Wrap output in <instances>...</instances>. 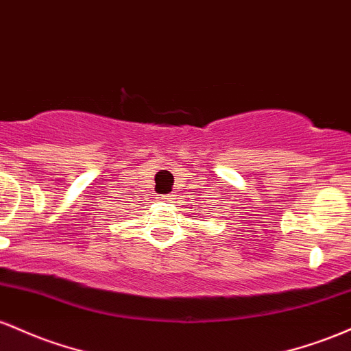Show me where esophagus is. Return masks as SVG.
Returning a JSON list of instances; mask_svg holds the SVG:
<instances>
[{
  "label": "esophagus",
  "mask_w": 351,
  "mask_h": 351,
  "mask_svg": "<svg viewBox=\"0 0 351 351\" xmlns=\"http://www.w3.org/2000/svg\"><path fill=\"white\" fill-rule=\"evenodd\" d=\"M159 200H160V202H171V200H174V195H172V194H162V195H159Z\"/></svg>",
  "instance_id": "34e87169"
}]
</instances>
